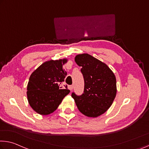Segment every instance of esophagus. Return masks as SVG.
<instances>
[{
	"label": "esophagus",
	"instance_id": "obj_1",
	"mask_svg": "<svg viewBox=\"0 0 149 149\" xmlns=\"http://www.w3.org/2000/svg\"><path fill=\"white\" fill-rule=\"evenodd\" d=\"M73 87H73V86H68V89H69L70 91L72 90Z\"/></svg>",
	"mask_w": 149,
	"mask_h": 149
}]
</instances>
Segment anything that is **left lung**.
<instances>
[{"instance_id":"obj_1","label":"left lung","mask_w":149,"mask_h":149,"mask_svg":"<svg viewBox=\"0 0 149 149\" xmlns=\"http://www.w3.org/2000/svg\"><path fill=\"white\" fill-rule=\"evenodd\" d=\"M75 62L81 66L84 91L81 95L72 93L82 114L97 117L107 111L117 93L116 77L108 66L88 54H78Z\"/></svg>"}]
</instances>
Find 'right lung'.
Segmentation results:
<instances>
[{"mask_svg":"<svg viewBox=\"0 0 149 149\" xmlns=\"http://www.w3.org/2000/svg\"><path fill=\"white\" fill-rule=\"evenodd\" d=\"M67 62V59L47 61L30 75L27 86L28 101L39 114L53 113L70 92L61 86L67 75L63 69V65Z\"/></svg>","mask_w":149,"mask_h":149,"instance_id":"obj_1","label":"right lung"}]
</instances>
